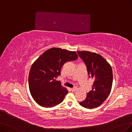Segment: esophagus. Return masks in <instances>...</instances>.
<instances>
[{
  "label": "esophagus",
  "mask_w": 132,
  "mask_h": 132,
  "mask_svg": "<svg viewBox=\"0 0 132 132\" xmlns=\"http://www.w3.org/2000/svg\"><path fill=\"white\" fill-rule=\"evenodd\" d=\"M77 90V87H73V88H71V90L72 92H75V91H76Z\"/></svg>",
  "instance_id": "esophagus-1"
}]
</instances>
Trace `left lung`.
<instances>
[{
    "label": "left lung",
    "mask_w": 132,
    "mask_h": 132,
    "mask_svg": "<svg viewBox=\"0 0 132 132\" xmlns=\"http://www.w3.org/2000/svg\"><path fill=\"white\" fill-rule=\"evenodd\" d=\"M86 67L89 77L94 80L92 90L80 102L82 106L93 109L101 105L110 94L113 84V71L109 63L101 55L87 51H78Z\"/></svg>",
    "instance_id": "obj_1"
}]
</instances>
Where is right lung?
Returning a JSON list of instances; mask_svg holds the SVG:
<instances>
[{"label":"right lung","instance_id":"obj_1","mask_svg":"<svg viewBox=\"0 0 132 132\" xmlns=\"http://www.w3.org/2000/svg\"><path fill=\"white\" fill-rule=\"evenodd\" d=\"M76 52L52 48L47 50L34 62L29 75L31 95L37 103L51 108L63 101L68 90L55 79L61 75L62 66L67 62L75 61Z\"/></svg>","mask_w":132,"mask_h":132}]
</instances>
